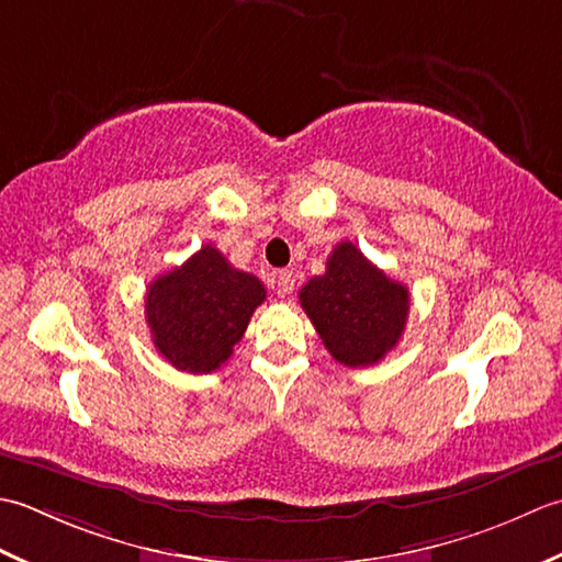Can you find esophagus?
<instances>
[{"label": "esophagus", "mask_w": 562, "mask_h": 562, "mask_svg": "<svg viewBox=\"0 0 562 562\" xmlns=\"http://www.w3.org/2000/svg\"><path fill=\"white\" fill-rule=\"evenodd\" d=\"M273 291H277V295L285 297L293 293V273L291 271H279L277 279H273Z\"/></svg>", "instance_id": "34e87169"}]
</instances>
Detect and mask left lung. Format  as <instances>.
<instances>
[{"mask_svg":"<svg viewBox=\"0 0 562 562\" xmlns=\"http://www.w3.org/2000/svg\"><path fill=\"white\" fill-rule=\"evenodd\" d=\"M297 297L327 351L351 369L393 351L409 315L407 285L387 279L351 243L335 247L327 271L307 281Z\"/></svg>","mask_w":562,"mask_h":562,"instance_id":"left-lung-1","label":"left lung"}]
</instances>
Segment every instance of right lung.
<instances>
[{"instance_id": "1", "label": "right lung", "mask_w": 562, "mask_h": 562, "mask_svg": "<svg viewBox=\"0 0 562 562\" xmlns=\"http://www.w3.org/2000/svg\"><path fill=\"white\" fill-rule=\"evenodd\" d=\"M265 297V283L233 269L213 245H203L147 285L145 317L153 345L179 371L211 373L231 359Z\"/></svg>"}]
</instances>
